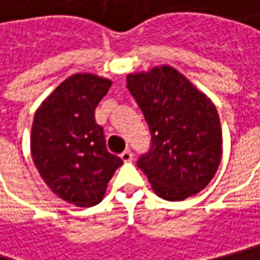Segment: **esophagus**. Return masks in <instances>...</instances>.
<instances>
[{
  "label": "esophagus",
  "mask_w": 260,
  "mask_h": 260,
  "mask_svg": "<svg viewBox=\"0 0 260 260\" xmlns=\"http://www.w3.org/2000/svg\"><path fill=\"white\" fill-rule=\"evenodd\" d=\"M120 158H122V161H125V163H129L134 160V154L129 151V150H126V151H123L120 154Z\"/></svg>",
  "instance_id": "esophagus-1"
}]
</instances>
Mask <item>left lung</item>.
<instances>
[{"label": "left lung", "instance_id": "obj_1", "mask_svg": "<svg viewBox=\"0 0 260 260\" xmlns=\"http://www.w3.org/2000/svg\"><path fill=\"white\" fill-rule=\"evenodd\" d=\"M126 83L151 132L138 160L152 190L166 201L197 195L215 176L222 131L215 105L170 65L128 74Z\"/></svg>", "mask_w": 260, "mask_h": 260}]
</instances>
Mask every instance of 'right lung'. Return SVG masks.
Returning <instances> with one entry per match:
<instances>
[{
  "instance_id": "right-lung-1",
  "label": "right lung",
  "mask_w": 260,
  "mask_h": 260,
  "mask_svg": "<svg viewBox=\"0 0 260 260\" xmlns=\"http://www.w3.org/2000/svg\"><path fill=\"white\" fill-rule=\"evenodd\" d=\"M112 85L96 74L63 80L40 105L33 119L30 150L45 183L77 207L97 205L122 160L106 148L94 109Z\"/></svg>"
}]
</instances>
